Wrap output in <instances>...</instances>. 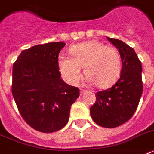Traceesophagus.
Masks as SVG:
<instances>
[{
    "label": "esophagus",
    "mask_w": 154,
    "mask_h": 154,
    "mask_svg": "<svg viewBox=\"0 0 154 154\" xmlns=\"http://www.w3.org/2000/svg\"><path fill=\"white\" fill-rule=\"evenodd\" d=\"M85 92H86L85 90H83V89H82V90H81V96H82V95H83V94H84Z\"/></svg>",
    "instance_id": "obj_1"
}]
</instances>
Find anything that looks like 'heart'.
I'll list each match as a JSON object with an SVG mask.
<instances>
[{"label": "heart", "mask_w": 154, "mask_h": 154, "mask_svg": "<svg viewBox=\"0 0 154 154\" xmlns=\"http://www.w3.org/2000/svg\"><path fill=\"white\" fill-rule=\"evenodd\" d=\"M71 57L60 53L58 65L64 79L77 85L82 78V67L88 82L104 89L112 85L122 71V57L115 47L91 40L73 45L69 49Z\"/></svg>", "instance_id": "obj_1"}]
</instances>
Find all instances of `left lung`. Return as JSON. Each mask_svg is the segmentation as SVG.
I'll return each mask as SVG.
<instances>
[{
    "label": "left lung",
    "mask_w": 154,
    "mask_h": 154,
    "mask_svg": "<svg viewBox=\"0 0 154 154\" xmlns=\"http://www.w3.org/2000/svg\"><path fill=\"white\" fill-rule=\"evenodd\" d=\"M107 39L119 51L122 71L119 79L111 88L97 93L90 115L100 126L115 128L128 122L136 112L143 91L142 67L133 48L121 40Z\"/></svg>",
    "instance_id": "8db88e82"
}]
</instances>
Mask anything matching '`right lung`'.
<instances>
[{
	"label": "right lung",
	"instance_id": "right-lung-1",
	"mask_svg": "<svg viewBox=\"0 0 154 154\" xmlns=\"http://www.w3.org/2000/svg\"><path fill=\"white\" fill-rule=\"evenodd\" d=\"M64 42L23 50L13 66L12 94L21 117L32 129L53 133L65 126L79 89L60 79L58 55Z\"/></svg>",
	"mask_w": 154,
	"mask_h": 154
}]
</instances>
